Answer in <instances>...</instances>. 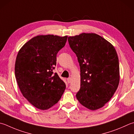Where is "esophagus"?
I'll use <instances>...</instances> for the list:
<instances>
[{
    "mask_svg": "<svg viewBox=\"0 0 134 134\" xmlns=\"http://www.w3.org/2000/svg\"><path fill=\"white\" fill-rule=\"evenodd\" d=\"M67 82H68V83H70V82H71V78H70V77L68 78V79H67Z\"/></svg>",
    "mask_w": 134,
    "mask_h": 134,
    "instance_id": "esophagus-1",
    "label": "esophagus"
}]
</instances>
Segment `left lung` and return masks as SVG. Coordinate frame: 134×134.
<instances>
[{"mask_svg": "<svg viewBox=\"0 0 134 134\" xmlns=\"http://www.w3.org/2000/svg\"><path fill=\"white\" fill-rule=\"evenodd\" d=\"M80 69V88L77 99L96 110L114 95L120 82L119 60L113 45L99 35L82 33L68 37Z\"/></svg>", "mask_w": 134, "mask_h": 134, "instance_id": "8db88e82", "label": "left lung"}]
</instances>
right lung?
Returning <instances> with one entry per match:
<instances>
[{"instance_id":"right-lung-1","label":"right lung","mask_w":134,"mask_h":134,"mask_svg":"<svg viewBox=\"0 0 134 134\" xmlns=\"http://www.w3.org/2000/svg\"><path fill=\"white\" fill-rule=\"evenodd\" d=\"M68 36H38L26 42L18 52L15 76L23 96L40 110H47L61 98L66 85L53 70L57 54Z\"/></svg>"}]
</instances>
